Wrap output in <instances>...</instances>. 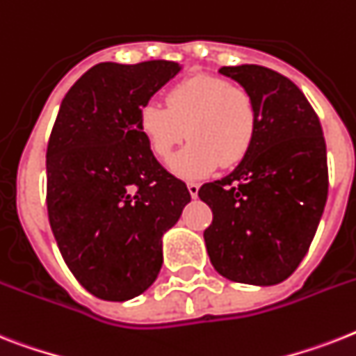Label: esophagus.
Instances as JSON below:
<instances>
[{"mask_svg":"<svg viewBox=\"0 0 356 356\" xmlns=\"http://www.w3.org/2000/svg\"><path fill=\"white\" fill-rule=\"evenodd\" d=\"M188 192H190V195H192L193 199L197 197V193H199V184H197V183H188Z\"/></svg>","mask_w":356,"mask_h":356,"instance_id":"obj_1","label":"esophagus"}]
</instances>
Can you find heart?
<instances>
[{
  "mask_svg": "<svg viewBox=\"0 0 356 356\" xmlns=\"http://www.w3.org/2000/svg\"><path fill=\"white\" fill-rule=\"evenodd\" d=\"M258 111L247 89L213 74H193L175 83L166 106L146 102L138 113V129L157 159H168L173 148L190 143L170 161L183 179H203L223 166H236L250 152Z\"/></svg>",
  "mask_w": 356,
  "mask_h": 356,
  "instance_id": "1",
  "label": "heart"
}]
</instances>
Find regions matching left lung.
Listing matches in <instances>:
<instances>
[{"label": "left lung", "mask_w": 356, "mask_h": 356, "mask_svg": "<svg viewBox=\"0 0 356 356\" xmlns=\"http://www.w3.org/2000/svg\"><path fill=\"white\" fill-rule=\"evenodd\" d=\"M254 98L252 148L227 177L199 188L212 208L204 243L221 276L276 285L296 270L327 201V153L322 126L289 78L261 65L221 67Z\"/></svg>", "instance_id": "8db88e82"}]
</instances>
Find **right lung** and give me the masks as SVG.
<instances>
[{
    "mask_svg": "<svg viewBox=\"0 0 356 356\" xmlns=\"http://www.w3.org/2000/svg\"><path fill=\"white\" fill-rule=\"evenodd\" d=\"M181 71L168 60L102 62L60 104L47 144V212L63 261L100 300L126 302L157 280L163 236L190 192L161 166L138 113Z\"/></svg>",
    "mask_w": 356,
    "mask_h": 356,
    "instance_id": "add662e5",
    "label": "right lung"
}]
</instances>
